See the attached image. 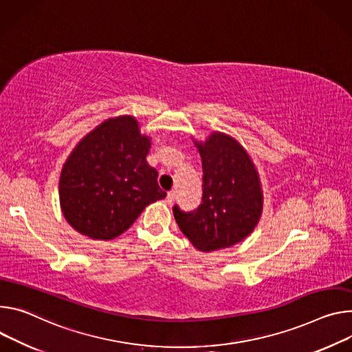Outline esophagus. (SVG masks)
Instances as JSON below:
<instances>
[{
	"instance_id": "34e87169",
	"label": "esophagus",
	"mask_w": 352,
	"mask_h": 352,
	"mask_svg": "<svg viewBox=\"0 0 352 352\" xmlns=\"http://www.w3.org/2000/svg\"><path fill=\"white\" fill-rule=\"evenodd\" d=\"M174 199H175V192H174V190H171V192H168V195H167V198H166V202H167L168 205H171V204L174 202Z\"/></svg>"
}]
</instances>
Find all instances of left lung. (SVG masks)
I'll use <instances>...</instances> for the list:
<instances>
[{"instance_id": "1", "label": "left lung", "mask_w": 352, "mask_h": 352, "mask_svg": "<svg viewBox=\"0 0 352 352\" xmlns=\"http://www.w3.org/2000/svg\"><path fill=\"white\" fill-rule=\"evenodd\" d=\"M202 158V204L192 212L174 206L179 230L201 251L232 247L257 226L263 212L260 177L232 136L213 132L195 142Z\"/></svg>"}]
</instances>
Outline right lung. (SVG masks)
I'll list each match as a JSON object with an SVG mask.
<instances>
[{
    "mask_svg": "<svg viewBox=\"0 0 352 352\" xmlns=\"http://www.w3.org/2000/svg\"><path fill=\"white\" fill-rule=\"evenodd\" d=\"M150 146L131 115L102 122L76 146L58 182L61 212L74 230L115 239L147 205L166 198L157 170L146 162Z\"/></svg>",
    "mask_w": 352,
    "mask_h": 352,
    "instance_id": "1",
    "label": "right lung"
}]
</instances>
